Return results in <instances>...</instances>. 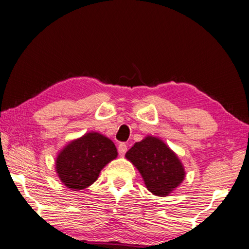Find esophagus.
Segmentation results:
<instances>
[{"mask_svg":"<svg viewBox=\"0 0 249 249\" xmlns=\"http://www.w3.org/2000/svg\"><path fill=\"white\" fill-rule=\"evenodd\" d=\"M126 151H127V145H126L125 142H121L119 145V154L121 156H124L126 154Z\"/></svg>","mask_w":249,"mask_h":249,"instance_id":"obj_1","label":"esophagus"}]
</instances>
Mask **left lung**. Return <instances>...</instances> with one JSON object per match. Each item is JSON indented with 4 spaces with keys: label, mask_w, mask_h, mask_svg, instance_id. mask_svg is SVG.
<instances>
[{
    "label": "left lung",
    "mask_w": 249,
    "mask_h": 249,
    "mask_svg": "<svg viewBox=\"0 0 249 249\" xmlns=\"http://www.w3.org/2000/svg\"><path fill=\"white\" fill-rule=\"evenodd\" d=\"M125 157L140 170L147 189L156 196H168L184 179V169L177 155L156 137L136 142Z\"/></svg>",
    "instance_id": "obj_1"
}]
</instances>
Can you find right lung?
Segmentation results:
<instances>
[{
  "instance_id": "right-lung-1",
  "label": "right lung",
  "mask_w": 249,
  "mask_h": 249,
  "mask_svg": "<svg viewBox=\"0 0 249 249\" xmlns=\"http://www.w3.org/2000/svg\"><path fill=\"white\" fill-rule=\"evenodd\" d=\"M116 156V147L111 140L99 133H88L61 150L56 169L67 188L82 190L98 179L100 171Z\"/></svg>"
}]
</instances>
